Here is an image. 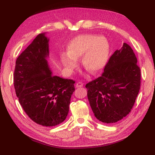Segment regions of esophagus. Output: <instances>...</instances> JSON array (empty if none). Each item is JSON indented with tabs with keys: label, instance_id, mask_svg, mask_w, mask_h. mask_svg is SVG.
<instances>
[{
	"label": "esophagus",
	"instance_id": "34e87169",
	"mask_svg": "<svg viewBox=\"0 0 155 155\" xmlns=\"http://www.w3.org/2000/svg\"><path fill=\"white\" fill-rule=\"evenodd\" d=\"M83 86V84L81 82H78L76 85V88H79V87H82Z\"/></svg>",
	"mask_w": 155,
	"mask_h": 155
}]
</instances>
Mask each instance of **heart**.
I'll return each instance as SVG.
<instances>
[{
    "label": "heart",
    "instance_id": "obj_1",
    "mask_svg": "<svg viewBox=\"0 0 155 155\" xmlns=\"http://www.w3.org/2000/svg\"><path fill=\"white\" fill-rule=\"evenodd\" d=\"M67 53H61L60 61L65 70L72 73L81 58L83 67L92 74L104 68L109 58L110 46L105 37L87 34L79 35L70 40L67 46Z\"/></svg>",
    "mask_w": 155,
    "mask_h": 155
}]
</instances>
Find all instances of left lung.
Returning <instances> with one entry per match:
<instances>
[{"mask_svg": "<svg viewBox=\"0 0 155 155\" xmlns=\"http://www.w3.org/2000/svg\"><path fill=\"white\" fill-rule=\"evenodd\" d=\"M140 68L127 43L112 55L101 76L87 83V96L96 118L113 124L130 112L140 87Z\"/></svg>", "mask_w": 155, "mask_h": 155, "instance_id": "left-lung-1", "label": "left lung"}]
</instances>
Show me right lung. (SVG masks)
<instances>
[{
  "instance_id": "add662e5",
  "label": "right lung",
  "mask_w": 155,
  "mask_h": 155,
  "mask_svg": "<svg viewBox=\"0 0 155 155\" xmlns=\"http://www.w3.org/2000/svg\"><path fill=\"white\" fill-rule=\"evenodd\" d=\"M48 58L49 38L43 33L17 59L13 82L26 114L37 124L52 127L67 118L75 81L53 76Z\"/></svg>"
}]
</instances>
